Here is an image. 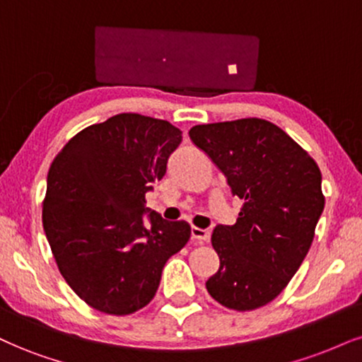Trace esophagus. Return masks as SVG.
Masks as SVG:
<instances>
[{"label": "esophagus", "instance_id": "obj_1", "mask_svg": "<svg viewBox=\"0 0 362 362\" xmlns=\"http://www.w3.org/2000/svg\"><path fill=\"white\" fill-rule=\"evenodd\" d=\"M191 240L194 243H203L209 240V231L203 228H196V226H191Z\"/></svg>", "mask_w": 362, "mask_h": 362}]
</instances>
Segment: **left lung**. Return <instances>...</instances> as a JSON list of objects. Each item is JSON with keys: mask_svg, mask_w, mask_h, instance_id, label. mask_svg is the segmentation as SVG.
Returning <instances> with one entry per match:
<instances>
[{"mask_svg": "<svg viewBox=\"0 0 362 362\" xmlns=\"http://www.w3.org/2000/svg\"><path fill=\"white\" fill-rule=\"evenodd\" d=\"M189 137L245 202L235 225L213 230L220 269L206 290L228 309H258L287 287L309 252L324 211L322 176L315 160L269 120L203 124Z\"/></svg>", "mask_w": 362, "mask_h": 362, "instance_id": "8db88e82", "label": "left lung"}]
</instances>
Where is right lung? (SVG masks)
Wrapping results in <instances>:
<instances>
[{"mask_svg": "<svg viewBox=\"0 0 362 362\" xmlns=\"http://www.w3.org/2000/svg\"><path fill=\"white\" fill-rule=\"evenodd\" d=\"M181 141L168 120L119 114L78 132L52 163L43 230L65 282L93 309L146 307L168 258L188 243V223L146 206Z\"/></svg>", "mask_w": 362, "mask_h": 362, "instance_id": "1", "label": "right lung"}]
</instances>
